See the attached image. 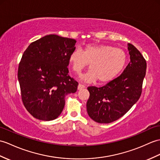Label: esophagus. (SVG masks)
I'll return each instance as SVG.
<instances>
[{"mask_svg": "<svg viewBox=\"0 0 160 160\" xmlns=\"http://www.w3.org/2000/svg\"><path fill=\"white\" fill-rule=\"evenodd\" d=\"M84 87H85L84 85L82 84H78V90H81V89L84 88Z\"/></svg>", "mask_w": 160, "mask_h": 160, "instance_id": "esophagus-1", "label": "esophagus"}]
</instances>
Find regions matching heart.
Returning <instances> with one entry per match:
<instances>
[{"label":"heart","mask_w":160,"mask_h":160,"mask_svg":"<svg viewBox=\"0 0 160 160\" xmlns=\"http://www.w3.org/2000/svg\"><path fill=\"white\" fill-rule=\"evenodd\" d=\"M125 52L106 44H88L83 52L76 49L70 54L69 62L73 72L79 74L90 63V69L81 76L85 82H108L119 74L127 62Z\"/></svg>","instance_id":"obj_1"}]
</instances>
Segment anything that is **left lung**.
Returning <instances> with one entry per match:
<instances>
[{"label":"left lung","instance_id":"1","mask_svg":"<svg viewBox=\"0 0 160 160\" xmlns=\"http://www.w3.org/2000/svg\"><path fill=\"white\" fill-rule=\"evenodd\" d=\"M130 62L121 75L105 86L88 87V116L99 123H110L128 112L142 93L147 62L139 50L128 43Z\"/></svg>","mask_w":160,"mask_h":160}]
</instances>
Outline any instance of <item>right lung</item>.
<instances>
[{
	"instance_id": "right-lung-1",
	"label": "right lung",
	"mask_w": 160,
	"mask_h": 160,
	"mask_svg": "<svg viewBox=\"0 0 160 160\" xmlns=\"http://www.w3.org/2000/svg\"><path fill=\"white\" fill-rule=\"evenodd\" d=\"M76 41L48 35L31 43L22 55L18 78L21 97L32 117L52 121L62 112L65 96L76 92L78 83L69 76V57Z\"/></svg>"
}]
</instances>
